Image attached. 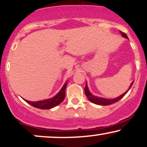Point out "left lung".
<instances>
[{
    "label": "left lung",
    "mask_w": 147,
    "mask_h": 147,
    "mask_svg": "<svg viewBox=\"0 0 147 147\" xmlns=\"http://www.w3.org/2000/svg\"><path fill=\"white\" fill-rule=\"evenodd\" d=\"M120 33L122 34L123 37H124V38H128L127 35H126L125 33H124L123 32H121V31H120ZM133 82H133L132 83H131V86H130L129 89L131 88V86H132ZM129 89L127 91H126V92H124L123 95H120L119 97H117V98H115V99H113L101 98V97H95V96L92 95V94H91L90 92V91L88 90V86H87V84H86V86H85V88H84V90H85L86 96V97H88V99L91 102L94 103V104H98V105L107 106V105H111V104H114V103L118 102L119 99H122V97L126 95V92H127L129 90Z\"/></svg>",
    "instance_id": "left-lung-1"
}]
</instances>
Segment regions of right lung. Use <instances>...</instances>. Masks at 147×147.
<instances>
[{"mask_svg": "<svg viewBox=\"0 0 147 147\" xmlns=\"http://www.w3.org/2000/svg\"><path fill=\"white\" fill-rule=\"evenodd\" d=\"M67 84L68 82H66L63 85V88L61 89V90L54 97L51 99H45L43 101H38V102H30L28 100H24L27 103L30 104L31 106H34L35 108H38L40 109H50L52 108L55 107L59 104H61L63 101L64 98H65V88H66Z\"/></svg>", "mask_w": 147, "mask_h": 147, "instance_id": "obj_1", "label": "right lung"}]
</instances>
